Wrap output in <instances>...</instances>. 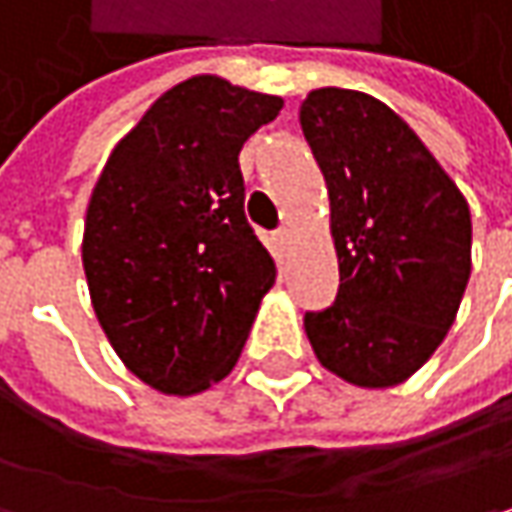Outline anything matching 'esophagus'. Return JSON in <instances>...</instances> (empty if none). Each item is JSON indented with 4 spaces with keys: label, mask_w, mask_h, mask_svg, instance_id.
<instances>
[{
    "label": "esophagus",
    "mask_w": 512,
    "mask_h": 512,
    "mask_svg": "<svg viewBox=\"0 0 512 512\" xmlns=\"http://www.w3.org/2000/svg\"><path fill=\"white\" fill-rule=\"evenodd\" d=\"M275 237H278V243L284 246V243H289V237H292V231H289V228H286V226H281V228H278V231H275Z\"/></svg>",
    "instance_id": "34e87169"
}]
</instances>
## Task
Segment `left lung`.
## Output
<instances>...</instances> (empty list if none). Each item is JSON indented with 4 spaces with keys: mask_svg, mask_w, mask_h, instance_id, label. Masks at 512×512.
I'll use <instances>...</instances> for the list:
<instances>
[{
    "mask_svg": "<svg viewBox=\"0 0 512 512\" xmlns=\"http://www.w3.org/2000/svg\"><path fill=\"white\" fill-rule=\"evenodd\" d=\"M301 130L330 194L339 292L307 313L318 362L359 388H391L437 350L472 269V220L458 185L382 101L316 89Z\"/></svg>",
    "mask_w": 512,
    "mask_h": 512,
    "instance_id": "obj_1",
    "label": "left lung"
}]
</instances>
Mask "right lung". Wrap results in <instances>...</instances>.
I'll return each mask as SVG.
<instances>
[{
    "label": "right lung",
    "mask_w": 512,
    "mask_h": 512,
    "mask_svg": "<svg viewBox=\"0 0 512 512\" xmlns=\"http://www.w3.org/2000/svg\"><path fill=\"white\" fill-rule=\"evenodd\" d=\"M281 106L191 77L115 144L92 191L83 269L95 316L121 362L162 394H199L231 374L275 284L237 156Z\"/></svg>",
    "instance_id": "add662e5"
}]
</instances>
